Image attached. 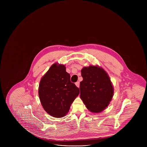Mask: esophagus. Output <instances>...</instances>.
<instances>
[{"label":"esophagus","instance_id":"34e87169","mask_svg":"<svg viewBox=\"0 0 147 147\" xmlns=\"http://www.w3.org/2000/svg\"><path fill=\"white\" fill-rule=\"evenodd\" d=\"M79 85H80V83H79V82H77V83H76V85L77 86L78 88H79Z\"/></svg>","mask_w":147,"mask_h":147}]
</instances>
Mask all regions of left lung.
I'll list each match as a JSON object with an SVG mask.
<instances>
[{
  "label": "left lung",
  "mask_w": 147,
  "mask_h": 147,
  "mask_svg": "<svg viewBox=\"0 0 147 147\" xmlns=\"http://www.w3.org/2000/svg\"><path fill=\"white\" fill-rule=\"evenodd\" d=\"M81 73L83 80L80 83V97L90 112H102L110 104L113 95L110 77L98 65L84 67Z\"/></svg>",
  "instance_id": "1"
}]
</instances>
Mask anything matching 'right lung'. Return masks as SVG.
Returning a JSON list of instances; mask_svg holds the SVG:
<instances>
[{
	"label": "right lung",
	"instance_id": "obj_1",
	"mask_svg": "<svg viewBox=\"0 0 147 147\" xmlns=\"http://www.w3.org/2000/svg\"><path fill=\"white\" fill-rule=\"evenodd\" d=\"M70 78L64 65L55 63L40 80L38 87L40 100L46 112L52 117L61 118L65 116L79 94V89L70 82Z\"/></svg>",
	"mask_w": 147,
	"mask_h": 147
}]
</instances>
